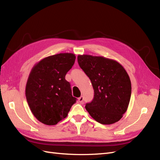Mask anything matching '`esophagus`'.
Returning a JSON list of instances; mask_svg holds the SVG:
<instances>
[{"label": "esophagus", "mask_w": 160, "mask_h": 160, "mask_svg": "<svg viewBox=\"0 0 160 160\" xmlns=\"http://www.w3.org/2000/svg\"><path fill=\"white\" fill-rule=\"evenodd\" d=\"M78 101H79V103H83V96H81L80 98H78Z\"/></svg>", "instance_id": "obj_1"}]
</instances>
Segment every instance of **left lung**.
I'll return each mask as SVG.
<instances>
[{"mask_svg": "<svg viewBox=\"0 0 160 160\" xmlns=\"http://www.w3.org/2000/svg\"><path fill=\"white\" fill-rule=\"evenodd\" d=\"M77 60L94 89V98L86 104V110L101 124L118 122L126 112L132 93L127 71L118 61L104 57L79 55Z\"/></svg>", "mask_w": 160, "mask_h": 160, "instance_id": "obj_1", "label": "left lung"}]
</instances>
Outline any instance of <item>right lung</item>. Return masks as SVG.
I'll list each match as a JSON object with an SVG mask.
<instances>
[{
	"mask_svg": "<svg viewBox=\"0 0 160 160\" xmlns=\"http://www.w3.org/2000/svg\"><path fill=\"white\" fill-rule=\"evenodd\" d=\"M75 59L73 53H59L44 58L32 68L25 95L32 113L40 122L56 125L67 117L75 103L70 83L65 80Z\"/></svg>",
	"mask_w": 160,
	"mask_h": 160,
	"instance_id": "right-lung-1",
	"label": "right lung"
}]
</instances>
